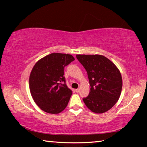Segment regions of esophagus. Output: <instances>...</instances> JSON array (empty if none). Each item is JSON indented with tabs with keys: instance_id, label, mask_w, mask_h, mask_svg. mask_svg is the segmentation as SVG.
<instances>
[{
	"instance_id": "34e87169",
	"label": "esophagus",
	"mask_w": 147,
	"mask_h": 147,
	"mask_svg": "<svg viewBox=\"0 0 147 147\" xmlns=\"http://www.w3.org/2000/svg\"><path fill=\"white\" fill-rule=\"evenodd\" d=\"M75 91H76V93H78V92L80 91V89H79V88H78V89H76Z\"/></svg>"
}]
</instances>
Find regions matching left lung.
<instances>
[{
  "instance_id": "left-lung-1",
  "label": "left lung",
  "mask_w": 147,
  "mask_h": 147,
  "mask_svg": "<svg viewBox=\"0 0 147 147\" xmlns=\"http://www.w3.org/2000/svg\"><path fill=\"white\" fill-rule=\"evenodd\" d=\"M76 58L88 73L91 86L89 95L83 98L84 103L94 113L108 111L120 97L123 87L120 71L104 56L78 54Z\"/></svg>"
}]
</instances>
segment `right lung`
Returning <instances> with one entry per match:
<instances>
[{"instance_id":"right-lung-1","label":"right lung","mask_w":147,"mask_h":147,"mask_svg":"<svg viewBox=\"0 0 147 147\" xmlns=\"http://www.w3.org/2000/svg\"><path fill=\"white\" fill-rule=\"evenodd\" d=\"M74 60L71 54L52 53L35 64L29 78L30 91L43 111L57 114L67 106L73 91L65 84L64 68Z\"/></svg>"}]
</instances>
